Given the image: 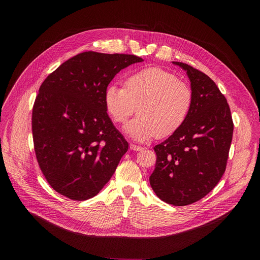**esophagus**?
Returning a JSON list of instances; mask_svg holds the SVG:
<instances>
[{
  "label": "esophagus",
  "mask_w": 260,
  "mask_h": 260,
  "mask_svg": "<svg viewBox=\"0 0 260 260\" xmlns=\"http://www.w3.org/2000/svg\"><path fill=\"white\" fill-rule=\"evenodd\" d=\"M129 147H131V149H133V151H141V149H143L142 146L137 145V144H134V143H132L129 145Z\"/></svg>",
  "instance_id": "1"
}]
</instances>
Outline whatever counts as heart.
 I'll use <instances>...</instances> for the list:
<instances>
[{"label":"heart","mask_w":260,"mask_h":260,"mask_svg":"<svg viewBox=\"0 0 260 260\" xmlns=\"http://www.w3.org/2000/svg\"><path fill=\"white\" fill-rule=\"evenodd\" d=\"M194 101L193 90L174 73L161 67H148L131 75L125 87L111 83L104 90V104L117 124H124L133 138L146 141L155 136L168 138L187 120Z\"/></svg>","instance_id":"b5f03b06"}]
</instances>
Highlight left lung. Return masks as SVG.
<instances>
[{"label": "left lung", "instance_id": "1", "mask_svg": "<svg viewBox=\"0 0 260 260\" xmlns=\"http://www.w3.org/2000/svg\"><path fill=\"white\" fill-rule=\"evenodd\" d=\"M194 101L183 126L156 145L149 176L155 194L177 207L192 204L217 185L225 172L234 123L224 95L204 73L182 62Z\"/></svg>", "mask_w": 260, "mask_h": 260}]
</instances>
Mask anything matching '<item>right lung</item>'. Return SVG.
Segmentation results:
<instances>
[{
	"label": "right lung",
	"instance_id": "1",
	"mask_svg": "<svg viewBox=\"0 0 260 260\" xmlns=\"http://www.w3.org/2000/svg\"><path fill=\"white\" fill-rule=\"evenodd\" d=\"M135 54L81 52L39 88L31 128L39 168L49 185L72 200L97 195L112 178L128 143L106 113L104 90Z\"/></svg>",
	"mask_w": 260,
	"mask_h": 260
}]
</instances>
